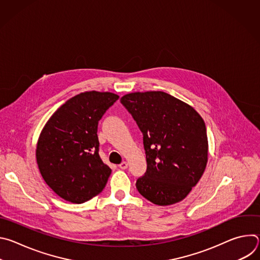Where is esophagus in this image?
Returning a JSON list of instances; mask_svg holds the SVG:
<instances>
[{
  "instance_id": "obj_1",
  "label": "esophagus",
  "mask_w": 260,
  "mask_h": 260,
  "mask_svg": "<svg viewBox=\"0 0 260 260\" xmlns=\"http://www.w3.org/2000/svg\"><path fill=\"white\" fill-rule=\"evenodd\" d=\"M127 162L126 161H122L120 165H119V168L121 169V170H126L127 169Z\"/></svg>"
}]
</instances>
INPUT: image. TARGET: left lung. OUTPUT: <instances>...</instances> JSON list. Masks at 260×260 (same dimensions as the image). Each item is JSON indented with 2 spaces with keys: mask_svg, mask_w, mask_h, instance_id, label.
I'll list each match as a JSON object with an SVG mask.
<instances>
[{
  "mask_svg": "<svg viewBox=\"0 0 260 260\" xmlns=\"http://www.w3.org/2000/svg\"><path fill=\"white\" fill-rule=\"evenodd\" d=\"M120 103L143 134L147 170L136 182L138 191L158 206L181 202L207 166L203 118L192 107L164 91L128 93Z\"/></svg>",
  "mask_w": 260,
  "mask_h": 260,
  "instance_id": "1",
  "label": "left lung"
}]
</instances>
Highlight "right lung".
I'll return each mask as SVG.
<instances>
[{"mask_svg":"<svg viewBox=\"0 0 260 260\" xmlns=\"http://www.w3.org/2000/svg\"><path fill=\"white\" fill-rule=\"evenodd\" d=\"M118 99L112 92H82L59 107L45 124L37 144V164L61 199L82 204L105 188L112 171L99 154L98 125Z\"/></svg>","mask_w":260,"mask_h":260,"instance_id":"obj_1","label":"right lung"}]
</instances>
